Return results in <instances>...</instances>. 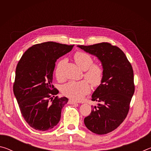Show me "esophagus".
<instances>
[{
	"label": "esophagus",
	"mask_w": 151,
	"mask_h": 151,
	"mask_svg": "<svg viewBox=\"0 0 151 151\" xmlns=\"http://www.w3.org/2000/svg\"><path fill=\"white\" fill-rule=\"evenodd\" d=\"M68 103H69V104H76L77 103L75 101H74L73 100H69L68 101Z\"/></svg>",
	"instance_id": "1"
}]
</instances>
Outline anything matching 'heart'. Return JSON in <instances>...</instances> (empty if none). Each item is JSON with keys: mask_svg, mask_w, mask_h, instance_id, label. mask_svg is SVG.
<instances>
[{"mask_svg": "<svg viewBox=\"0 0 151 151\" xmlns=\"http://www.w3.org/2000/svg\"><path fill=\"white\" fill-rule=\"evenodd\" d=\"M74 59L81 69L85 70L84 76L93 87L101 85L103 78V69L97 63H93L91 55L78 51L74 55ZM65 58L58 61L55 68V75L58 79L63 78V68L66 64ZM64 95L74 101H81L91 91V86L86 81H69L61 88Z\"/></svg>", "mask_w": 151, "mask_h": 151, "instance_id": "1", "label": "heart"}]
</instances>
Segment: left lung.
<instances>
[{"mask_svg":"<svg viewBox=\"0 0 151 151\" xmlns=\"http://www.w3.org/2000/svg\"><path fill=\"white\" fill-rule=\"evenodd\" d=\"M101 60L103 78L92 95L98 102L84 119L85 126L97 134L114 131L127 116L134 92V74L131 63L121 49L108 42L78 45Z\"/></svg>","mask_w":151,"mask_h":151,"instance_id":"obj_1","label":"left lung"}]
</instances>
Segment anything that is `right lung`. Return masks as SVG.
<instances>
[{
  "instance_id": "add662e5",
  "label": "right lung",
  "mask_w": 151,
  "mask_h": 151,
  "mask_svg": "<svg viewBox=\"0 0 151 151\" xmlns=\"http://www.w3.org/2000/svg\"><path fill=\"white\" fill-rule=\"evenodd\" d=\"M74 45L46 42L30 47L18 63L13 92L21 114L29 125L45 131L60 121L61 110L68 99L55 95L52 85L55 63L73 49Z\"/></svg>"
}]
</instances>
